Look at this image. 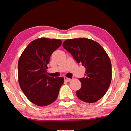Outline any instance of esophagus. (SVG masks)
Here are the masks:
<instances>
[{"mask_svg": "<svg viewBox=\"0 0 131 131\" xmlns=\"http://www.w3.org/2000/svg\"><path fill=\"white\" fill-rule=\"evenodd\" d=\"M64 79H65V81H66V82H69V81H70V80H72V79L69 78H67V77H64Z\"/></svg>", "mask_w": 131, "mask_h": 131, "instance_id": "34e87169", "label": "esophagus"}]
</instances>
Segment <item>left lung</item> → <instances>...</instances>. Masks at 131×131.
<instances>
[{
  "label": "left lung",
  "instance_id": "1",
  "mask_svg": "<svg viewBox=\"0 0 131 131\" xmlns=\"http://www.w3.org/2000/svg\"><path fill=\"white\" fill-rule=\"evenodd\" d=\"M62 46L78 63L86 69L85 78H80L82 86L76 91L80 100L95 103L105 94L112 80V64L104 48L91 39H67Z\"/></svg>",
  "mask_w": 131,
  "mask_h": 131
}]
</instances>
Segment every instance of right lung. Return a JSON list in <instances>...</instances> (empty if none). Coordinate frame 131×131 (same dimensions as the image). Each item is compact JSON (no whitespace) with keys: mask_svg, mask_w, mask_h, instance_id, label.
Instances as JSON below:
<instances>
[{"mask_svg":"<svg viewBox=\"0 0 131 131\" xmlns=\"http://www.w3.org/2000/svg\"><path fill=\"white\" fill-rule=\"evenodd\" d=\"M61 43L60 39H36L28 45L19 57V85L27 98L38 106L53 103L64 83L63 77L55 78L47 75L50 57Z\"/></svg>","mask_w":131,"mask_h":131,"instance_id":"right-lung-1","label":"right lung"}]
</instances>
